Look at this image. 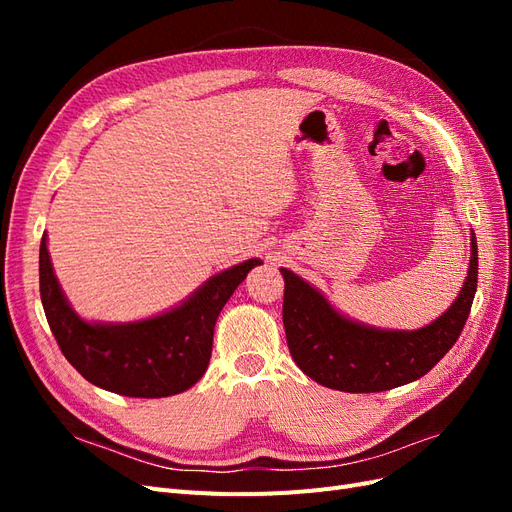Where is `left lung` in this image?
Instances as JSON below:
<instances>
[{
    "instance_id": "1",
    "label": "left lung",
    "mask_w": 512,
    "mask_h": 512,
    "mask_svg": "<svg viewBox=\"0 0 512 512\" xmlns=\"http://www.w3.org/2000/svg\"><path fill=\"white\" fill-rule=\"evenodd\" d=\"M468 277L453 305L416 331L376 329L339 314L320 290L288 269L284 275V329L294 363L305 376L344 393H380L414 382L457 342L470 316L478 282L472 230Z\"/></svg>"
}]
</instances>
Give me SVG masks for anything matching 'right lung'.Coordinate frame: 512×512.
I'll return each instance as SVG.
<instances>
[{"label": "right lung", "mask_w": 512, "mask_h": 512, "mask_svg": "<svg viewBox=\"0 0 512 512\" xmlns=\"http://www.w3.org/2000/svg\"><path fill=\"white\" fill-rule=\"evenodd\" d=\"M258 265L260 258H250L224 269L158 316L89 322L68 303L42 235L40 299L61 352L87 382L126 397H170L203 378L222 307Z\"/></svg>", "instance_id": "add662e5"}]
</instances>
